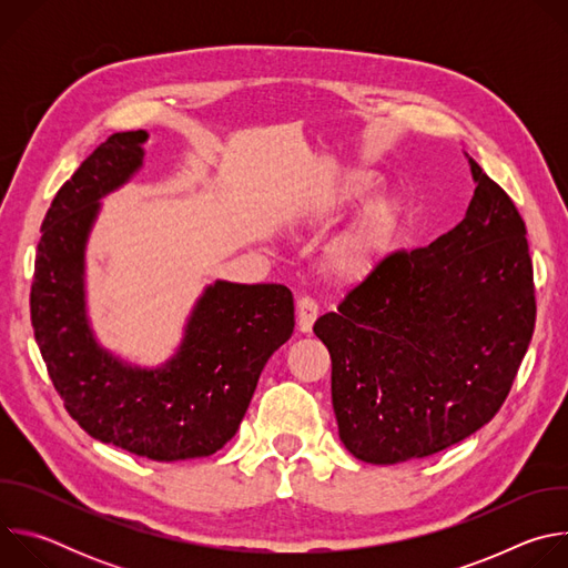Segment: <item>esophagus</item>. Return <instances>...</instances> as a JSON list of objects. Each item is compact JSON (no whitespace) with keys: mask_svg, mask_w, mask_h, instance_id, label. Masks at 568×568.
Returning a JSON list of instances; mask_svg holds the SVG:
<instances>
[{"mask_svg":"<svg viewBox=\"0 0 568 568\" xmlns=\"http://www.w3.org/2000/svg\"><path fill=\"white\" fill-rule=\"evenodd\" d=\"M316 314H318V307L310 296L298 298V303H296V328L301 333H312Z\"/></svg>","mask_w":568,"mask_h":568,"instance_id":"34e87169","label":"esophagus"}]
</instances>
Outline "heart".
<instances>
[{
  "label": "heart",
  "instance_id": "heart-1",
  "mask_svg": "<svg viewBox=\"0 0 568 568\" xmlns=\"http://www.w3.org/2000/svg\"><path fill=\"white\" fill-rule=\"evenodd\" d=\"M377 186V175L357 171L303 206L296 222L305 229H328ZM404 226H407V206L399 197H373L323 250V276L348 287L366 283L393 258L404 237Z\"/></svg>",
  "mask_w": 568,
  "mask_h": 568
}]
</instances>
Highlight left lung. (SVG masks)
Returning <instances> with one entry per match:
<instances>
[{
    "label": "left lung",
    "mask_w": 568,
    "mask_h": 568,
    "mask_svg": "<svg viewBox=\"0 0 568 568\" xmlns=\"http://www.w3.org/2000/svg\"><path fill=\"white\" fill-rule=\"evenodd\" d=\"M465 156L476 184L465 217L429 247L393 254L314 323L339 438L364 463L425 458L488 425L532 339L526 224Z\"/></svg>",
    "instance_id": "8db88e82"
}]
</instances>
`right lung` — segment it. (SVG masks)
<instances>
[{"label":"right lung","mask_w":568,"mask_h":568,"mask_svg":"<svg viewBox=\"0 0 568 568\" xmlns=\"http://www.w3.org/2000/svg\"><path fill=\"white\" fill-rule=\"evenodd\" d=\"M145 130L116 132L62 184L42 222L31 287L36 342L69 416L92 438L150 460L211 456L237 432L267 359L292 337L278 283L213 281L173 355L139 366L105 348L88 305V245L101 200L143 169Z\"/></svg>","instance_id":"right-lung-1"}]
</instances>
